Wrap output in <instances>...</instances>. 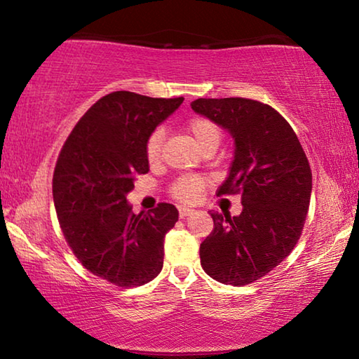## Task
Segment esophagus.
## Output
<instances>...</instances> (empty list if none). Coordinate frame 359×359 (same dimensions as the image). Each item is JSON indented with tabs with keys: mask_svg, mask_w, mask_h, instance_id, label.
<instances>
[{
	"mask_svg": "<svg viewBox=\"0 0 359 359\" xmlns=\"http://www.w3.org/2000/svg\"><path fill=\"white\" fill-rule=\"evenodd\" d=\"M193 212H194L193 209L184 208V205H180V208H179V215H180V218H185V217H188V215H191Z\"/></svg>",
	"mask_w": 359,
	"mask_h": 359,
	"instance_id": "1",
	"label": "esophagus"
}]
</instances>
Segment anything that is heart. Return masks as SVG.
I'll return each mask as SVG.
<instances>
[{"mask_svg": "<svg viewBox=\"0 0 359 359\" xmlns=\"http://www.w3.org/2000/svg\"><path fill=\"white\" fill-rule=\"evenodd\" d=\"M187 131L190 133L194 144L203 151L217 149L222 141V131L214 121L205 117H193L187 121ZM163 141H165V131L161 128L155 130L147 137L145 142V158L150 165L160 161ZM205 187V180L199 175H184L177 179L171 187V194L184 203H194L201 196V191Z\"/></svg>", "mask_w": 359, "mask_h": 359, "instance_id": "heart-1", "label": "heart"}]
</instances>
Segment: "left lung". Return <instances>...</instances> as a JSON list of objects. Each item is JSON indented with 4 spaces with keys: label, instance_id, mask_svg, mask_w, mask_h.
Returning a JSON list of instances; mask_svg holds the SVG:
<instances>
[{
    "label": "left lung",
    "instance_id": "1",
    "mask_svg": "<svg viewBox=\"0 0 359 359\" xmlns=\"http://www.w3.org/2000/svg\"><path fill=\"white\" fill-rule=\"evenodd\" d=\"M196 114L234 139V160L217 194H242L238 217L210 210L214 231L199 248L205 274L248 285L288 257L306 223L312 172L302 145L276 109L245 98H199Z\"/></svg>",
    "mask_w": 359,
    "mask_h": 359
}]
</instances>
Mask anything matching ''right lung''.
<instances>
[{"mask_svg": "<svg viewBox=\"0 0 359 359\" xmlns=\"http://www.w3.org/2000/svg\"><path fill=\"white\" fill-rule=\"evenodd\" d=\"M184 98L133 92L102 96L66 139L53 172V203L72 253L117 287H141L160 274L165 236L179 220L172 204L135 214L126 194L149 172L145 142Z\"/></svg>", "mask_w": 359, "mask_h": 359, "instance_id": "right-lung-1", "label": "right lung"}]
</instances>
